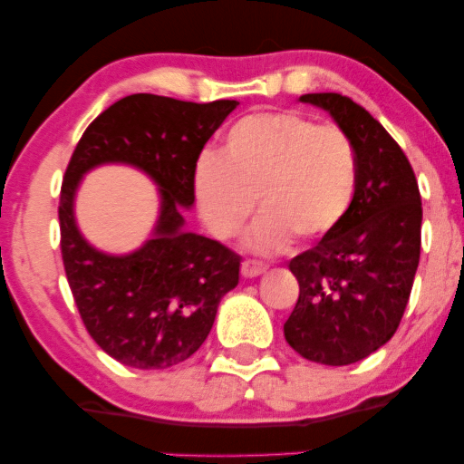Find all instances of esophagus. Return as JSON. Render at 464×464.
Segmentation results:
<instances>
[{"mask_svg":"<svg viewBox=\"0 0 464 464\" xmlns=\"http://www.w3.org/2000/svg\"><path fill=\"white\" fill-rule=\"evenodd\" d=\"M264 272V266H259L256 262H249V259H245L243 264H240V275L245 278H253V276H259Z\"/></svg>","mask_w":464,"mask_h":464,"instance_id":"1","label":"esophagus"}]
</instances>
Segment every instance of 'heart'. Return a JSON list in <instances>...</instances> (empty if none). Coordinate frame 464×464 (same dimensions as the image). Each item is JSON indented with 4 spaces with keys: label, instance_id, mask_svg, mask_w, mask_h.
<instances>
[{
    "label": "heart",
    "instance_id": "heart-1",
    "mask_svg": "<svg viewBox=\"0 0 464 464\" xmlns=\"http://www.w3.org/2000/svg\"><path fill=\"white\" fill-rule=\"evenodd\" d=\"M359 188V154L346 130L300 111L253 113L232 124L219 156L194 169L196 211L208 232L234 240L257 208L253 249L313 243L342 226Z\"/></svg>",
    "mask_w": 464,
    "mask_h": 464
}]
</instances>
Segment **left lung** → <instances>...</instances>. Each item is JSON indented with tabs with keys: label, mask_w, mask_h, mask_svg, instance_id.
<instances>
[{
	"label": "left lung",
	"mask_w": 464,
	"mask_h": 464,
	"mask_svg": "<svg viewBox=\"0 0 464 464\" xmlns=\"http://www.w3.org/2000/svg\"><path fill=\"white\" fill-rule=\"evenodd\" d=\"M354 141L359 188L348 218L289 262L300 297L285 340L304 359L351 365L395 335L420 262L422 202L414 169L365 107L338 92L300 97Z\"/></svg>",
	"instance_id": "left-lung-1"
}]
</instances>
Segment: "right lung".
<instances>
[{
    "instance_id": "right-lung-1",
    "label": "right lung",
    "mask_w": 464,
    "mask_h": 464,
    "mask_svg": "<svg viewBox=\"0 0 464 464\" xmlns=\"http://www.w3.org/2000/svg\"><path fill=\"white\" fill-rule=\"evenodd\" d=\"M237 105L130 94L94 118L75 145L59 202L63 266L86 332L120 363L167 370L189 359L211 332L221 297L238 285L237 253L183 230L181 215L194 202L202 148ZM105 161L132 163L161 186L155 237L130 256L97 252L72 219L81 175Z\"/></svg>"
}]
</instances>
